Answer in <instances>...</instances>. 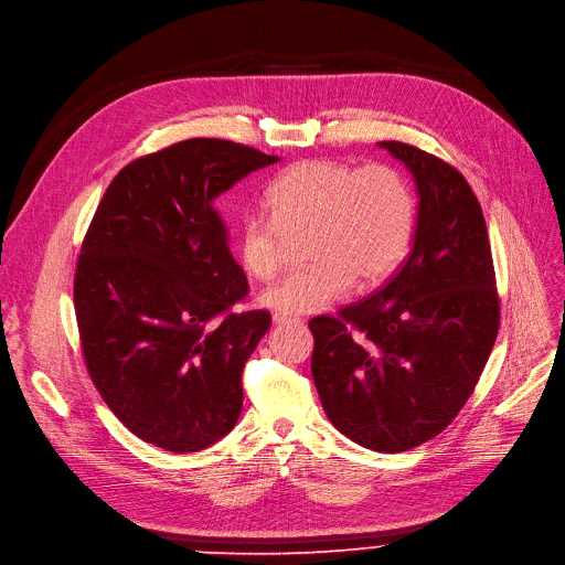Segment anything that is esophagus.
<instances>
[{"label":"esophagus","instance_id":"1","mask_svg":"<svg viewBox=\"0 0 565 565\" xmlns=\"http://www.w3.org/2000/svg\"><path fill=\"white\" fill-rule=\"evenodd\" d=\"M273 321H275L277 326H284V323H296V321H300V318H296V316H288V313H275V316H273Z\"/></svg>","mask_w":565,"mask_h":565}]
</instances>
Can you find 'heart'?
I'll return each instance as SVG.
<instances>
[{"label":"heart","mask_w":565,"mask_h":565,"mask_svg":"<svg viewBox=\"0 0 565 565\" xmlns=\"http://www.w3.org/2000/svg\"><path fill=\"white\" fill-rule=\"evenodd\" d=\"M273 216L252 212L237 228V258L256 279L286 265L290 239L309 235L311 267L269 286L260 302L277 313H313L349 296L355 279L379 286L404 263L418 224L408 180L387 163L355 168L305 159L269 184Z\"/></svg>","instance_id":"heart-1"}]
</instances>
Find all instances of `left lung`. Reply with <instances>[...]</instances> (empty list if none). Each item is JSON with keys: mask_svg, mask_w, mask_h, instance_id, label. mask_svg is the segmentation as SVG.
Returning a JSON list of instances; mask_svg holds the SVG:
<instances>
[{"mask_svg": "<svg viewBox=\"0 0 565 565\" xmlns=\"http://www.w3.org/2000/svg\"><path fill=\"white\" fill-rule=\"evenodd\" d=\"M418 189L411 254L374 296L316 316L311 374L330 423L376 452H404L461 411L499 334L482 207L457 168L385 140Z\"/></svg>", "mask_w": 565, "mask_h": 565, "instance_id": "left-lung-1", "label": "left lung"}]
</instances>
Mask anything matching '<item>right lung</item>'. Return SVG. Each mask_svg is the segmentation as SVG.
I'll return each instance as SVG.
<instances>
[{
    "label": "right lung",
    "instance_id": "obj_1",
    "mask_svg": "<svg viewBox=\"0 0 565 565\" xmlns=\"http://www.w3.org/2000/svg\"><path fill=\"white\" fill-rule=\"evenodd\" d=\"M279 157L189 138L125 166L94 212L73 281L87 372L145 444L199 452L242 411L267 311L233 313L247 277L214 199Z\"/></svg>",
    "mask_w": 565,
    "mask_h": 565
}]
</instances>
